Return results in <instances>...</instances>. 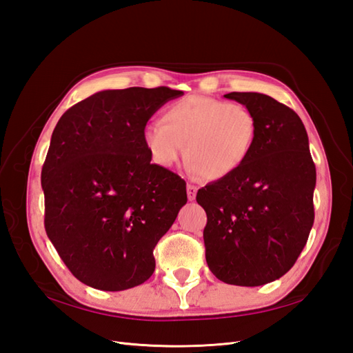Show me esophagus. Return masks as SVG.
<instances>
[{
  "label": "esophagus",
  "mask_w": 353,
  "mask_h": 353,
  "mask_svg": "<svg viewBox=\"0 0 353 353\" xmlns=\"http://www.w3.org/2000/svg\"><path fill=\"white\" fill-rule=\"evenodd\" d=\"M187 196H188L190 201H193L196 199V196H197V187L188 184L187 185Z\"/></svg>",
  "instance_id": "1"
}]
</instances>
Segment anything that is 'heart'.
I'll list each match as a JSON object with an SVG mask.
<instances>
[{"instance_id": "1", "label": "heart", "mask_w": 353, "mask_h": 353, "mask_svg": "<svg viewBox=\"0 0 353 353\" xmlns=\"http://www.w3.org/2000/svg\"><path fill=\"white\" fill-rule=\"evenodd\" d=\"M256 117L240 103L191 95L170 104L162 122L143 128V143L160 168L174 166L183 153L191 174L209 181L232 175L249 157Z\"/></svg>"}]
</instances>
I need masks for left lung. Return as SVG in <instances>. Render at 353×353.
<instances>
[{"label":"left lung","mask_w":353,"mask_h":353,"mask_svg":"<svg viewBox=\"0 0 353 353\" xmlns=\"http://www.w3.org/2000/svg\"><path fill=\"white\" fill-rule=\"evenodd\" d=\"M249 108L256 135L232 175L199 190L206 210V262L218 280L244 287L279 280L297 261L314 225L316 170L305 125L261 92L223 95Z\"/></svg>","instance_id":"8db88e82"}]
</instances>
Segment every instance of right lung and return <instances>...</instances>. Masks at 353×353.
<instances>
[{
  "mask_svg": "<svg viewBox=\"0 0 353 353\" xmlns=\"http://www.w3.org/2000/svg\"><path fill=\"white\" fill-rule=\"evenodd\" d=\"M166 87L105 90L60 117L41 184L46 231L79 281L104 292L140 285L153 249L187 203L185 181L152 162L143 128L169 100Z\"/></svg>",
  "mask_w": 353,
  "mask_h": 353,
  "instance_id": "add662e5",
  "label": "right lung"
}]
</instances>
